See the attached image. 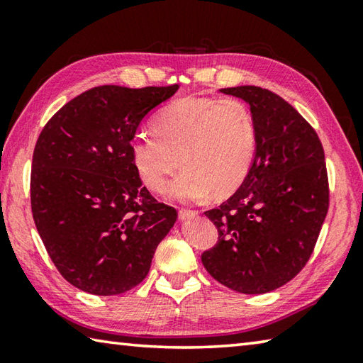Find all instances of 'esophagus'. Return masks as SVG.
Segmentation results:
<instances>
[{
	"label": "esophagus",
	"instance_id": "34e87169",
	"mask_svg": "<svg viewBox=\"0 0 363 363\" xmlns=\"http://www.w3.org/2000/svg\"><path fill=\"white\" fill-rule=\"evenodd\" d=\"M199 211H194V210H181L179 211V219L181 220H186V219H192L195 218Z\"/></svg>",
	"mask_w": 363,
	"mask_h": 363
}]
</instances>
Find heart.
I'll return each instance as SVG.
<instances>
[{"label":"heart","instance_id":"1","mask_svg":"<svg viewBox=\"0 0 363 363\" xmlns=\"http://www.w3.org/2000/svg\"><path fill=\"white\" fill-rule=\"evenodd\" d=\"M257 147V128L247 104L218 97H184L162 110L155 133L139 131L130 152L140 179L163 192L171 186L179 201H199L208 194L223 199L247 179Z\"/></svg>","mask_w":363,"mask_h":363}]
</instances>
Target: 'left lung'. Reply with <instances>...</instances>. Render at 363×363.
Here are the masks:
<instances>
[{
  "label": "left lung",
  "mask_w": 363,
  "mask_h": 363,
  "mask_svg": "<svg viewBox=\"0 0 363 363\" xmlns=\"http://www.w3.org/2000/svg\"><path fill=\"white\" fill-rule=\"evenodd\" d=\"M220 93L248 104L257 147L237 192L205 211L219 238L201 262L233 291L269 293L296 277L314 251L328 211L323 147L314 128L272 91L237 86Z\"/></svg>",
  "instance_id": "1"
}]
</instances>
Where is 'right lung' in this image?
<instances>
[{"instance_id": "obj_1", "label": "right lung", "mask_w": 363, "mask_h": 363, "mask_svg": "<svg viewBox=\"0 0 363 363\" xmlns=\"http://www.w3.org/2000/svg\"><path fill=\"white\" fill-rule=\"evenodd\" d=\"M179 86H97L67 102L36 140L35 225L60 275L86 293L131 290L173 229L174 208L143 186L130 144L140 121Z\"/></svg>"}]
</instances>
